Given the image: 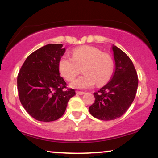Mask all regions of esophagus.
<instances>
[{"instance_id": "obj_1", "label": "esophagus", "mask_w": 158, "mask_h": 158, "mask_svg": "<svg viewBox=\"0 0 158 158\" xmlns=\"http://www.w3.org/2000/svg\"><path fill=\"white\" fill-rule=\"evenodd\" d=\"M77 94H79V95H83V94H85V92H84V91H79V90H77Z\"/></svg>"}]
</instances>
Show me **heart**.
<instances>
[{
    "label": "heart",
    "mask_w": 158,
    "mask_h": 158,
    "mask_svg": "<svg viewBox=\"0 0 158 158\" xmlns=\"http://www.w3.org/2000/svg\"><path fill=\"white\" fill-rule=\"evenodd\" d=\"M82 68L84 75L70 84L72 88L86 89L97 83L102 86L108 82L114 71V61L108 54L92 46H81L72 52V58L63 56L59 62L61 75L66 80L72 81Z\"/></svg>",
    "instance_id": "b5f03b06"
}]
</instances>
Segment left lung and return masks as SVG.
Instances as JSON below:
<instances>
[{
	"label": "left lung",
	"instance_id": "8db88e82",
	"mask_svg": "<svg viewBox=\"0 0 158 158\" xmlns=\"http://www.w3.org/2000/svg\"><path fill=\"white\" fill-rule=\"evenodd\" d=\"M115 70L111 79L98 92L89 108L90 114L101 120H113L126 113L135 99L138 78L130 58L117 47L112 46Z\"/></svg>",
	"mask_w": 158,
	"mask_h": 158
}]
</instances>
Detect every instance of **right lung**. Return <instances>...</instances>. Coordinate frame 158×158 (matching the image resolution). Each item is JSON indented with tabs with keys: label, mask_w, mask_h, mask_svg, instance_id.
Instances as JSON below:
<instances>
[{
	"label": "right lung",
	"mask_w": 158,
	"mask_h": 158,
	"mask_svg": "<svg viewBox=\"0 0 158 158\" xmlns=\"http://www.w3.org/2000/svg\"><path fill=\"white\" fill-rule=\"evenodd\" d=\"M61 44H49L30 54L18 75L19 99L34 119L51 122L59 119L66 110L75 90L67 89L60 76L59 62L64 54Z\"/></svg>",
	"instance_id": "1"
}]
</instances>
